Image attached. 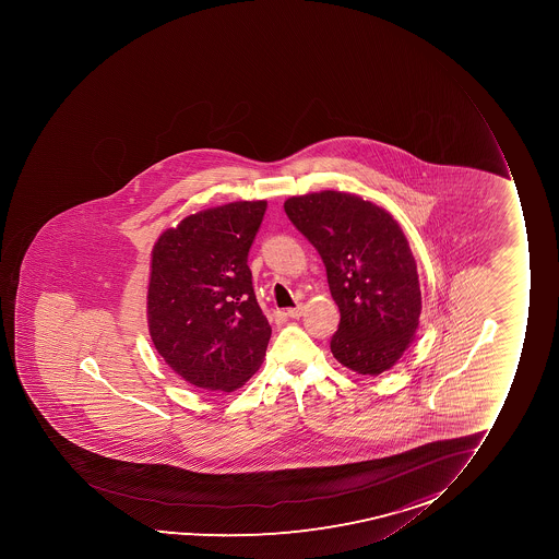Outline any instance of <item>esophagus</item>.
Wrapping results in <instances>:
<instances>
[{
  "label": "esophagus",
  "instance_id": "obj_1",
  "mask_svg": "<svg viewBox=\"0 0 559 559\" xmlns=\"http://www.w3.org/2000/svg\"><path fill=\"white\" fill-rule=\"evenodd\" d=\"M302 311H305V306L299 305L295 306V308H289V310L284 311V316L292 317V319H299L302 316Z\"/></svg>",
  "mask_w": 559,
  "mask_h": 559
}]
</instances>
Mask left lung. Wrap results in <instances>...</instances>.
I'll list each match as a JSON object with an SVG mask.
<instances>
[{
    "label": "left lung",
    "instance_id": "left-lung-1",
    "mask_svg": "<svg viewBox=\"0 0 559 559\" xmlns=\"http://www.w3.org/2000/svg\"><path fill=\"white\" fill-rule=\"evenodd\" d=\"M294 226L321 254L341 311L332 354L360 376L390 370L419 328V275L397 221L379 205L341 191L284 202Z\"/></svg>",
    "mask_w": 559,
    "mask_h": 559
}]
</instances>
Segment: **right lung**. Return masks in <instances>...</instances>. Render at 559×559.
<instances>
[{
    "label": "right lung",
    "mask_w": 559,
    "mask_h": 559,
    "mask_svg": "<svg viewBox=\"0 0 559 559\" xmlns=\"http://www.w3.org/2000/svg\"><path fill=\"white\" fill-rule=\"evenodd\" d=\"M265 207V200H240L199 211L162 233L151 253V341L200 390L235 392L264 360L271 326L248 253Z\"/></svg>",
    "instance_id": "obj_1"
}]
</instances>
